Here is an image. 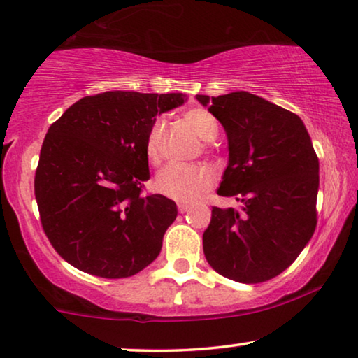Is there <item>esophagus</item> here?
Segmentation results:
<instances>
[{"label":"esophagus","mask_w":358,"mask_h":358,"mask_svg":"<svg viewBox=\"0 0 358 358\" xmlns=\"http://www.w3.org/2000/svg\"><path fill=\"white\" fill-rule=\"evenodd\" d=\"M177 207H178V212H180V213H185V212H188V210H189V207H191V206H189V204H186V202H178V206H177Z\"/></svg>","instance_id":"1"}]
</instances>
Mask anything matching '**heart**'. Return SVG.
<instances>
[{"mask_svg":"<svg viewBox=\"0 0 358 358\" xmlns=\"http://www.w3.org/2000/svg\"><path fill=\"white\" fill-rule=\"evenodd\" d=\"M181 119L202 141H212L218 135V122L207 109L191 108L183 112ZM162 135L164 120L157 119L148 133L145 145L146 159L151 165H159L162 161ZM212 186L213 175L209 169L202 167V165L170 164L154 178V188L159 194L183 202L199 199Z\"/></svg>","mask_w":358,"mask_h":358,"instance_id":"b5f03b06","label":"heart"}]
</instances>
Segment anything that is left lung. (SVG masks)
I'll use <instances>...</instances> for the list:
<instances>
[{
    "mask_svg": "<svg viewBox=\"0 0 358 358\" xmlns=\"http://www.w3.org/2000/svg\"><path fill=\"white\" fill-rule=\"evenodd\" d=\"M196 98L211 104L228 136L230 159L217 193L243 204L241 210L212 207L204 255L228 280L268 281L315 231L320 178L310 136L294 112L248 92Z\"/></svg>",
    "mask_w": 358,
    "mask_h": 358,
    "instance_id": "left-lung-1",
    "label": "left lung"
}]
</instances>
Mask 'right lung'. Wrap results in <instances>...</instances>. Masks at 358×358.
<instances>
[{
  "instance_id": "add662e5",
  "label": "right lung",
  "mask_w": 358,
  "mask_h": 358,
  "mask_svg": "<svg viewBox=\"0 0 358 358\" xmlns=\"http://www.w3.org/2000/svg\"><path fill=\"white\" fill-rule=\"evenodd\" d=\"M185 94L106 92L85 96L48 130L35 172L41 227L56 252L101 278H128L161 252L177 218L149 180L146 136L156 115Z\"/></svg>"
}]
</instances>
